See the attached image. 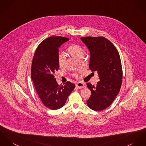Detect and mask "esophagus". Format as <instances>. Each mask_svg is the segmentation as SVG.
Wrapping results in <instances>:
<instances>
[{
  "label": "esophagus",
  "mask_w": 146,
  "mask_h": 146,
  "mask_svg": "<svg viewBox=\"0 0 146 146\" xmlns=\"http://www.w3.org/2000/svg\"><path fill=\"white\" fill-rule=\"evenodd\" d=\"M76 86L79 89H82V88H85L86 86L85 83H82V82H78V83H76Z\"/></svg>",
  "instance_id": "34e87169"
}]
</instances>
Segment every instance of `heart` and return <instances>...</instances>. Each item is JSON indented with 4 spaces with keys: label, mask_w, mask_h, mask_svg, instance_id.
Returning a JSON list of instances; mask_svg holds the SVG:
<instances>
[{
    "label": "heart",
    "mask_w": 146,
    "mask_h": 146,
    "mask_svg": "<svg viewBox=\"0 0 146 146\" xmlns=\"http://www.w3.org/2000/svg\"><path fill=\"white\" fill-rule=\"evenodd\" d=\"M68 52L75 58L79 59L82 58L84 54V49L80 45L77 44H72L70 45L67 49ZM66 57L63 53H60L58 56V62L60 67H64L66 64ZM73 76L75 77H78L77 73H74Z\"/></svg>",
    "instance_id": "b5f03b06"
}]
</instances>
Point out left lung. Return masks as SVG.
Wrapping results in <instances>:
<instances>
[{
	"mask_svg": "<svg viewBox=\"0 0 146 146\" xmlns=\"http://www.w3.org/2000/svg\"><path fill=\"white\" fill-rule=\"evenodd\" d=\"M90 51L89 68L97 71L100 80L96 87L87 83L91 96L87 104L90 109L101 111L108 107L119 92L122 83V68L119 53L103 36L80 38Z\"/></svg>",
	"mask_w": 146,
	"mask_h": 146,
	"instance_id": "left-lung-1",
	"label": "left lung"
}]
</instances>
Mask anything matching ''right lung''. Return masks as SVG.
Listing matches in <instances>:
<instances>
[{
	"label": "right lung",
	"mask_w": 146,
	"mask_h": 146,
	"mask_svg": "<svg viewBox=\"0 0 146 146\" xmlns=\"http://www.w3.org/2000/svg\"><path fill=\"white\" fill-rule=\"evenodd\" d=\"M68 40L69 38L60 36L45 39L36 48L32 60L31 77L35 89L43 104L52 110L62 107L75 88L69 81L59 86L54 76L59 68V47Z\"/></svg>",
	"instance_id": "add662e5"
}]
</instances>
